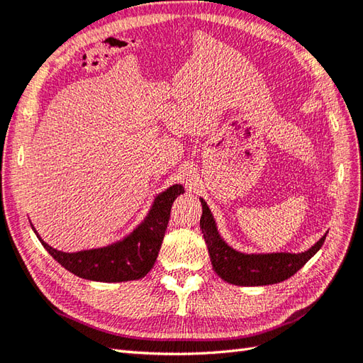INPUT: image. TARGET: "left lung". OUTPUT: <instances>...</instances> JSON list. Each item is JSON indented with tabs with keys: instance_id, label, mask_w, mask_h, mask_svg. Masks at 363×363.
<instances>
[{
	"instance_id": "obj_1",
	"label": "left lung",
	"mask_w": 363,
	"mask_h": 363,
	"mask_svg": "<svg viewBox=\"0 0 363 363\" xmlns=\"http://www.w3.org/2000/svg\"><path fill=\"white\" fill-rule=\"evenodd\" d=\"M200 230L203 233L214 272L235 286H269L291 278L323 245L326 235L303 253H240L231 248L217 231L211 209L203 199Z\"/></svg>"
}]
</instances>
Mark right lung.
I'll use <instances>...</instances> for the list:
<instances>
[{
  "instance_id": "add662e5",
  "label": "right lung",
  "mask_w": 363,
  "mask_h": 363,
  "mask_svg": "<svg viewBox=\"0 0 363 363\" xmlns=\"http://www.w3.org/2000/svg\"><path fill=\"white\" fill-rule=\"evenodd\" d=\"M182 184H174L158 194L144 220L130 235L119 242L107 247L82 250L65 253L48 245L42 238H37L55 261L79 278L101 281V283H121L146 277L154 267L158 252L167 228L169 216L174 200L183 194Z\"/></svg>"
}]
</instances>
